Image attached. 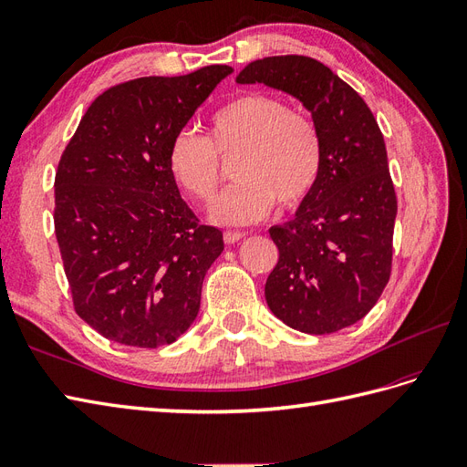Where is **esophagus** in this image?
I'll use <instances>...</instances> for the list:
<instances>
[{
    "mask_svg": "<svg viewBox=\"0 0 467 467\" xmlns=\"http://www.w3.org/2000/svg\"><path fill=\"white\" fill-rule=\"evenodd\" d=\"M223 238H224V243H226V244H234V243H238V241H243V238H244V233H238V231H226V233L223 234Z\"/></svg>",
    "mask_w": 467,
    "mask_h": 467,
    "instance_id": "1",
    "label": "esophagus"
}]
</instances>
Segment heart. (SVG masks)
<instances>
[{
	"label": "heart",
	"instance_id": "obj_1",
	"mask_svg": "<svg viewBox=\"0 0 467 467\" xmlns=\"http://www.w3.org/2000/svg\"><path fill=\"white\" fill-rule=\"evenodd\" d=\"M238 153L236 183L213 207L223 224L265 219L278 202L290 209L312 193L324 151L314 119L265 92H244L213 112L207 138L182 131L167 151V170L183 193L209 205L221 185V160Z\"/></svg>",
	"mask_w": 467,
	"mask_h": 467
}]
</instances>
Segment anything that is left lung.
Returning a JSON list of instances; mask_svg holds the SVG:
<instances>
[{
    "label": "left lung",
    "mask_w": 467,
    "mask_h": 467,
    "mask_svg": "<svg viewBox=\"0 0 467 467\" xmlns=\"http://www.w3.org/2000/svg\"><path fill=\"white\" fill-rule=\"evenodd\" d=\"M238 85L292 94L321 136V173L294 219L270 229L278 265L266 304L285 326L312 336L349 327L390 278L397 195L380 128L365 100L329 67L302 55L246 65Z\"/></svg>",
    "instance_id": "8db88e82"
}]
</instances>
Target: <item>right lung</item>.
<instances>
[{"mask_svg":"<svg viewBox=\"0 0 467 467\" xmlns=\"http://www.w3.org/2000/svg\"><path fill=\"white\" fill-rule=\"evenodd\" d=\"M233 73L143 77L102 92L55 175V234L75 312L102 337L155 349L193 324L223 233L201 224L167 170L171 140Z\"/></svg>","mask_w":467,"mask_h":467,"instance_id":"1","label":"right lung"}]
</instances>
